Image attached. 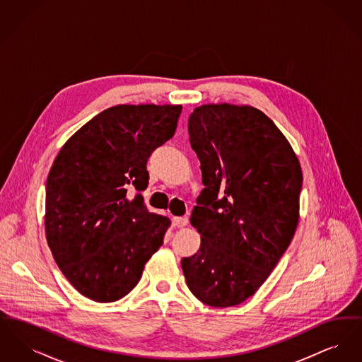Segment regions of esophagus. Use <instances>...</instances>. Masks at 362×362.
Returning a JSON list of instances; mask_svg holds the SVG:
<instances>
[{
    "mask_svg": "<svg viewBox=\"0 0 362 362\" xmlns=\"http://www.w3.org/2000/svg\"><path fill=\"white\" fill-rule=\"evenodd\" d=\"M189 224V218L187 217H173V225L175 228H185Z\"/></svg>",
    "mask_w": 362,
    "mask_h": 362,
    "instance_id": "esophagus-1",
    "label": "esophagus"
}]
</instances>
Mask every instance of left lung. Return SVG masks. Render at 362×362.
Returning <instances> with one entry per match:
<instances>
[{
  "instance_id": "8db88e82",
  "label": "left lung",
  "mask_w": 362,
  "mask_h": 362,
  "mask_svg": "<svg viewBox=\"0 0 362 362\" xmlns=\"http://www.w3.org/2000/svg\"><path fill=\"white\" fill-rule=\"evenodd\" d=\"M202 189L189 223L201 247L182 259L191 293L217 308L263 285L292 241L303 173L289 141L251 105L204 104L189 115Z\"/></svg>"
}]
</instances>
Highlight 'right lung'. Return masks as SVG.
Returning a JSON list of instances; mask_svg holds the SVG:
<instances>
[{"label":"right lung","instance_id":"obj_1","mask_svg":"<svg viewBox=\"0 0 362 362\" xmlns=\"http://www.w3.org/2000/svg\"><path fill=\"white\" fill-rule=\"evenodd\" d=\"M180 112L173 104L110 107L78 129L52 163L47 244L74 289L93 301L132 292L163 244L171 221L151 213L141 191L148 187L149 156L173 138Z\"/></svg>","mask_w":362,"mask_h":362}]
</instances>
